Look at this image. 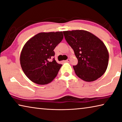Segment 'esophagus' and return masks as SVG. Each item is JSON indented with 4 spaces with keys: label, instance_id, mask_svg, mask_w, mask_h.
Listing matches in <instances>:
<instances>
[{
    "label": "esophagus",
    "instance_id": "34e87169",
    "mask_svg": "<svg viewBox=\"0 0 122 122\" xmlns=\"http://www.w3.org/2000/svg\"><path fill=\"white\" fill-rule=\"evenodd\" d=\"M69 61H70V59H68L67 60H66L65 61V62H69Z\"/></svg>",
    "mask_w": 122,
    "mask_h": 122
}]
</instances>
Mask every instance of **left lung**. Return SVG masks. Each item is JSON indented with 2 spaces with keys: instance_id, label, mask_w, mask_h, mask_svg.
Returning <instances> with one entry per match:
<instances>
[{
  "instance_id": "8db88e82",
  "label": "left lung",
  "mask_w": 122,
  "mask_h": 122,
  "mask_svg": "<svg viewBox=\"0 0 122 122\" xmlns=\"http://www.w3.org/2000/svg\"><path fill=\"white\" fill-rule=\"evenodd\" d=\"M63 32L78 60V64L73 66L77 76L87 82L93 81L101 77L107 69L109 58L103 42L86 30Z\"/></svg>"
}]
</instances>
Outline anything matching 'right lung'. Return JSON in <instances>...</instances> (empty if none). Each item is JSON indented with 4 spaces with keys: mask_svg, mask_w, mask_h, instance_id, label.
<instances>
[{
    "mask_svg": "<svg viewBox=\"0 0 122 122\" xmlns=\"http://www.w3.org/2000/svg\"><path fill=\"white\" fill-rule=\"evenodd\" d=\"M63 38L62 31L40 32L24 44L20 55V63L26 76L38 85L51 82L62 65L55 59L54 49Z\"/></svg>",
    "mask_w": 122,
    "mask_h": 122,
    "instance_id": "add662e5",
    "label": "right lung"
}]
</instances>
